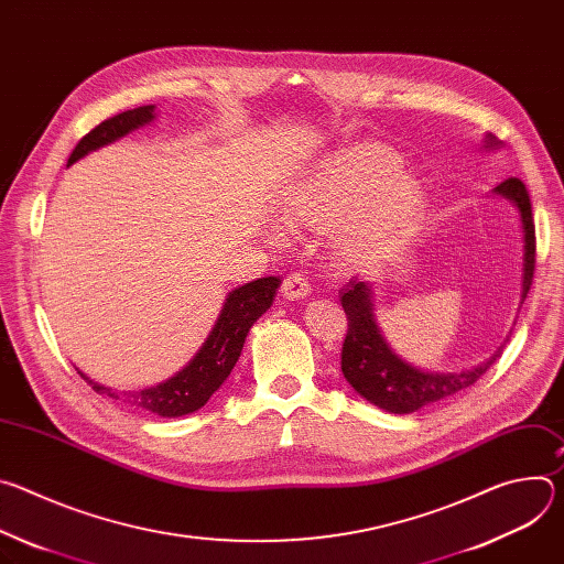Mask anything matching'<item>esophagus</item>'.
<instances>
[{
    "mask_svg": "<svg viewBox=\"0 0 564 564\" xmlns=\"http://www.w3.org/2000/svg\"><path fill=\"white\" fill-rule=\"evenodd\" d=\"M281 292L285 299L294 301V299H303L310 294V283L305 279L303 272H292L283 279V285H281Z\"/></svg>",
    "mask_w": 564,
    "mask_h": 564,
    "instance_id": "34e87169",
    "label": "esophagus"
}]
</instances>
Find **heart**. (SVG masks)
Wrapping results in <instances>:
<instances>
[{"label": "heart", "instance_id": "heart-1", "mask_svg": "<svg viewBox=\"0 0 564 564\" xmlns=\"http://www.w3.org/2000/svg\"><path fill=\"white\" fill-rule=\"evenodd\" d=\"M401 172L399 158L383 147L346 149L290 192L285 214L303 227H330L348 215L339 252L364 259L397 246L420 223L424 187Z\"/></svg>", "mask_w": 564, "mask_h": 564}]
</instances>
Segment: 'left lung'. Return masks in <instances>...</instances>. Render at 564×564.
Masks as SVG:
<instances>
[{
    "instance_id": "1",
    "label": "left lung",
    "mask_w": 564,
    "mask_h": 564,
    "mask_svg": "<svg viewBox=\"0 0 564 564\" xmlns=\"http://www.w3.org/2000/svg\"><path fill=\"white\" fill-rule=\"evenodd\" d=\"M487 147L496 149V135H487ZM498 196L511 200L522 220L524 231V263H522V301L527 299L533 270H535V225L531 214V200L524 183L520 178H507L494 189ZM341 305L348 318V333L341 350V372L346 381L370 404L394 413H415L422 406L435 404V401L451 397L468 386H473L485 375L502 355V348L479 364L477 368L464 372H424L406 364L381 337V330L375 321L372 290L366 281L352 279L341 290Z\"/></svg>"
}]
</instances>
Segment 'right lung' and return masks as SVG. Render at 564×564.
<instances>
[{
  "label": "right lung",
  "instance_id": "1",
  "mask_svg": "<svg viewBox=\"0 0 564 564\" xmlns=\"http://www.w3.org/2000/svg\"><path fill=\"white\" fill-rule=\"evenodd\" d=\"M153 109H155L153 105L138 107L100 122L96 129H91L83 140L77 142V147L68 158V165H73L75 160L87 155L89 151H96L109 142H116L129 131L151 122L155 118ZM279 285H281L279 276H265L231 290L218 314L216 326L212 328L203 348L178 375H174L163 383L144 388V390L118 392L102 383H96L85 372L79 370L77 372L96 392L107 394L111 399H120L124 404L135 406L140 411H149L160 417L189 415L203 409L209 401V397L229 377L231 368L240 357V350H243L250 328L254 326V321L272 305Z\"/></svg>",
  "mask_w": 564,
  "mask_h": 564
}]
</instances>
